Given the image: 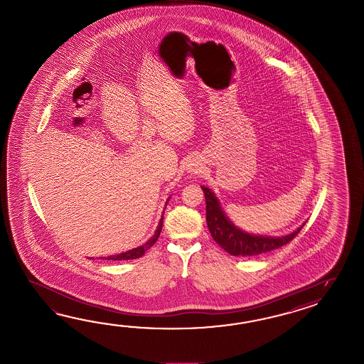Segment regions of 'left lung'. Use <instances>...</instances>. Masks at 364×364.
I'll return each instance as SVG.
<instances>
[{
  "instance_id": "1",
  "label": "left lung",
  "mask_w": 364,
  "mask_h": 364,
  "mask_svg": "<svg viewBox=\"0 0 364 364\" xmlns=\"http://www.w3.org/2000/svg\"><path fill=\"white\" fill-rule=\"evenodd\" d=\"M201 190L205 196L207 204V225L210 235L216 240L217 245L224 248L226 252L232 256L260 255L272 250L282 247L290 240H294L298 232L302 230L304 224L287 235L282 237H267V235H255L240 230L226 217L224 210L220 205L216 195L210 191L208 187L201 186Z\"/></svg>"
}]
</instances>
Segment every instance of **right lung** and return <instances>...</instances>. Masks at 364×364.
Returning <instances> with one entry per match:
<instances>
[{
  "label": "right lung",
  "mask_w": 364,
  "mask_h": 364,
  "mask_svg": "<svg viewBox=\"0 0 364 364\" xmlns=\"http://www.w3.org/2000/svg\"><path fill=\"white\" fill-rule=\"evenodd\" d=\"M169 201V199L166 200V203ZM163 221H164V213L163 216H161V220H160V223H159V226H157V229H156L155 234L149 238V240L144 243V245H141L139 247L132 248V250H129V251H126V252H122V254H119V255H113L109 256L107 257V260H132V259H138V257H141V256L144 255V252L149 250V248L152 247L154 245H155L156 240H159V237H160V232H161V229H163Z\"/></svg>",
  "instance_id": "1"
}]
</instances>
